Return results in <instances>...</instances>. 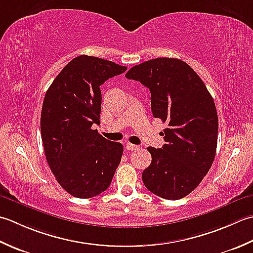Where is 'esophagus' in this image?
I'll list each match as a JSON object with an SVG mask.
<instances>
[{
  "label": "esophagus",
  "instance_id": "esophagus-1",
  "mask_svg": "<svg viewBox=\"0 0 253 253\" xmlns=\"http://www.w3.org/2000/svg\"><path fill=\"white\" fill-rule=\"evenodd\" d=\"M127 151H134V149H136L138 146L137 145H134V144H131V143H126V145Z\"/></svg>",
  "mask_w": 253,
  "mask_h": 253
}]
</instances>
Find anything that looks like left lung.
I'll return each instance as SVG.
<instances>
[{
	"label": "left lung",
	"mask_w": 253,
	"mask_h": 253,
	"mask_svg": "<svg viewBox=\"0 0 253 253\" xmlns=\"http://www.w3.org/2000/svg\"><path fill=\"white\" fill-rule=\"evenodd\" d=\"M126 77L151 91L152 112L168 123L162 148L149 146L152 163L142 173L145 187L166 200L187 197L212 166L218 118L213 97L185 62L157 58L133 66Z\"/></svg>",
	"instance_id": "obj_1"
}]
</instances>
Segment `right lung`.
Returning a JSON list of instances; mask_svg holds the SVG:
<instances>
[{
    "label": "right lung",
    "instance_id": "1",
    "mask_svg": "<svg viewBox=\"0 0 253 253\" xmlns=\"http://www.w3.org/2000/svg\"><path fill=\"white\" fill-rule=\"evenodd\" d=\"M126 66L89 55L76 56L45 92L40 130L44 154L66 192L89 199L106 191L121 162L123 146L101 136L99 86Z\"/></svg>",
    "mask_w": 253,
    "mask_h": 253
}]
</instances>
